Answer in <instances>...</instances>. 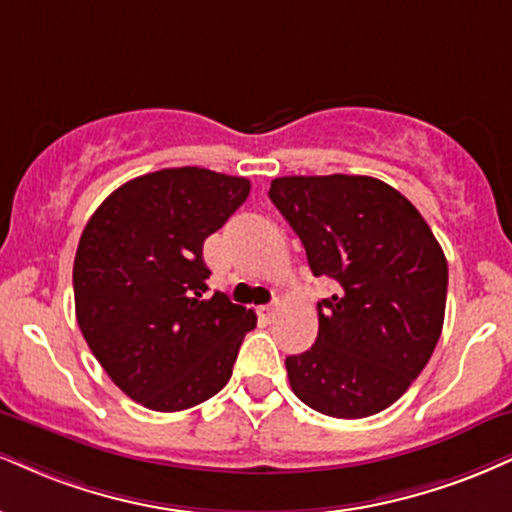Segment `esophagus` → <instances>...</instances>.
<instances>
[{
	"mask_svg": "<svg viewBox=\"0 0 512 512\" xmlns=\"http://www.w3.org/2000/svg\"><path fill=\"white\" fill-rule=\"evenodd\" d=\"M274 315H276V307H272V305L257 307V317H260L262 322H272Z\"/></svg>",
	"mask_w": 512,
	"mask_h": 512,
	"instance_id": "obj_1",
	"label": "esophagus"
}]
</instances>
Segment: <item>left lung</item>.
<instances>
[{
	"label": "left lung",
	"instance_id": "1",
	"mask_svg": "<svg viewBox=\"0 0 512 512\" xmlns=\"http://www.w3.org/2000/svg\"><path fill=\"white\" fill-rule=\"evenodd\" d=\"M269 197L303 240L315 276V346L286 357L295 396L322 415L360 420L403 396L432 357L446 312L448 264L415 205L372 176H283Z\"/></svg>",
	"mask_w": 512,
	"mask_h": 512
}]
</instances>
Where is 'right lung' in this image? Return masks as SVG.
<instances>
[{
  "instance_id": "1",
  "label": "right lung",
  "mask_w": 512,
  "mask_h": 512,
  "mask_svg": "<svg viewBox=\"0 0 512 512\" xmlns=\"http://www.w3.org/2000/svg\"><path fill=\"white\" fill-rule=\"evenodd\" d=\"M250 195V181L200 166L162 169L95 209L73 262L76 319L119 389L157 412L205 403L231 379L257 317L207 295L205 238Z\"/></svg>"
}]
</instances>
